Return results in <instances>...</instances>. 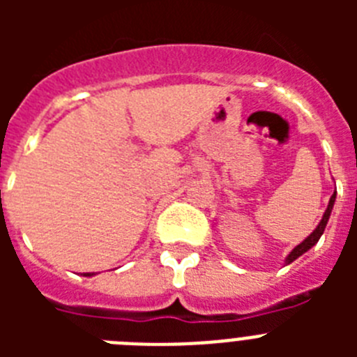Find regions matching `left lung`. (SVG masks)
I'll list each match as a JSON object with an SVG mask.
<instances>
[{
  "instance_id": "obj_1",
  "label": "left lung",
  "mask_w": 357,
  "mask_h": 357,
  "mask_svg": "<svg viewBox=\"0 0 357 357\" xmlns=\"http://www.w3.org/2000/svg\"><path fill=\"white\" fill-rule=\"evenodd\" d=\"M334 202H336V191H334L333 197H331L329 206H327L326 213H324V216H321V220H320V223H318V225H317V229H314L313 232H311V234H309L307 238H305L304 241L301 243V245H296V247L293 248L291 252H289L288 257H286V259H284V263H286V264L293 263V261H295L296 257H301V255H302V254H305V252H307L309 248H313L314 245H317L318 239H320V238H321V234H324V230H326L327 222H329V216H331V213H333Z\"/></svg>"
}]
</instances>
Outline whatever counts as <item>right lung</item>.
<instances>
[{
  "instance_id": "obj_1",
  "label": "right lung",
  "mask_w": 357,
  "mask_h": 357,
  "mask_svg": "<svg viewBox=\"0 0 357 357\" xmlns=\"http://www.w3.org/2000/svg\"><path fill=\"white\" fill-rule=\"evenodd\" d=\"M85 277H91V275H94V273H84Z\"/></svg>"
}]
</instances>
